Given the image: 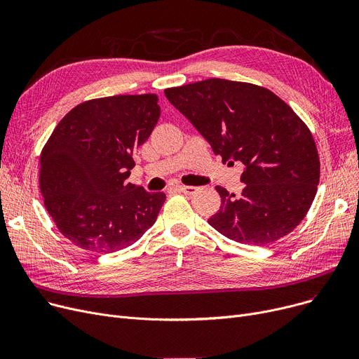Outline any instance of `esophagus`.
I'll use <instances>...</instances> for the list:
<instances>
[{
    "mask_svg": "<svg viewBox=\"0 0 359 359\" xmlns=\"http://www.w3.org/2000/svg\"><path fill=\"white\" fill-rule=\"evenodd\" d=\"M176 191L180 194H184V195H194L198 189L194 186H176Z\"/></svg>",
    "mask_w": 359,
    "mask_h": 359,
    "instance_id": "obj_1",
    "label": "esophagus"
}]
</instances>
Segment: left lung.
Segmentation results:
<instances>
[{
    "label": "left lung",
    "mask_w": 359,
    "mask_h": 359,
    "mask_svg": "<svg viewBox=\"0 0 359 359\" xmlns=\"http://www.w3.org/2000/svg\"><path fill=\"white\" fill-rule=\"evenodd\" d=\"M167 100L222 161L241 163V196L221 186L218 233L263 246L291 233L313 203L320 161L311 132L276 94L249 83L210 79L164 90Z\"/></svg>",
    "instance_id": "8db88e82"
}]
</instances>
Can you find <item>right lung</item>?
I'll use <instances>...</instances> for the list:
<instances>
[{
  "label": "right lung",
  "instance_id": "obj_1",
  "mask_svg": "<svg viewBox=\"0 0 359 359\" xmlns=\"http://www.w3.org/2000/svg\"><path fill=\"white\" fill-rule=\"evenodd\" d=\"M156 94L111 96L75 106L42 149L39 184L56 227L75 246L113 253L138 241L165 201L128 183L160 119Z\"/></svg>",
  "mask_w": 359,
  "mask_h": 359
}]
</instances>
